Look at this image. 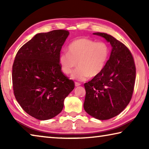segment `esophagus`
<instances>
[{
  "mask_svg": "<svg viewBox=\"0 0 149 149\" xmlns=\"http://www.w3.org/2000/svg\"><path fill=\"white\" fill-rule=\"evenodd\" d=\"M81 84H79V83H77V82H75V87H78V86H79Z\"/></svg>",
  "mask_w": 149,
  "mask_h": 149,
  "instance_id": "obj_1",
  "label": "esophagus"
}]
</instances>
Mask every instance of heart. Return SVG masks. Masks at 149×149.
<instances>
[{
  "label": "heart",
  "mask_w": 149,
  "mask_h": 149,
  "mask_svg": "<svg viewBox=\"0 0 149 149\" xmlns=\"http://www.w3.org/2000/svg\"><path fill=\"white\" fill-rule=\"evenodd\" d=\"M110 56V48L104 42H96L86 37L75 40L68 45L67 52L58 58L60 66L65 75L73 73V79L85 81L95 77L104 70Z\"/></svg>",
  "instance_id": "obj_1"
}]
</instances>
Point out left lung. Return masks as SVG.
<instances>
[{
    "instance_id": "1",
    "label": "left lung",
    "mask_w": 149,
    "mask_h": 149,
    "mask_svg": "<svg viewBox=\"0 0 149 149\" xmlns=\"http://www.w3.org/2000/svg\"><path fill=\"white\" fill-rule=\"evenodd\" d=\"M112 47L110 58L102 72L84 84L86 91L84 107L88 114L100 120L116 116L132 97L136 70L130 50L114 37L94 33Z\"/></svg>"
}]
</instances>
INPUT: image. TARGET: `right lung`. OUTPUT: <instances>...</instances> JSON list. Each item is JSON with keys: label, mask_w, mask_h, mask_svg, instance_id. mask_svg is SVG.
<instances>
[{"label": "right lung", "mask_w": 149, "mask_h": 149, "mask_svg": "<svg viewBox=\"0 0 149 149\" xmlns=\"http://www.w3.org/2000/svg\"><path fill=\"white\" fill-rule=\"evenodd\" d=\"M70 33L53 30L37 33L20 48L12 66L15 97L25 112L39 120L61 112L74 82L63 74L58 58Z\"/></svg>", "instance_id": "obj_1"}]
</instances>
